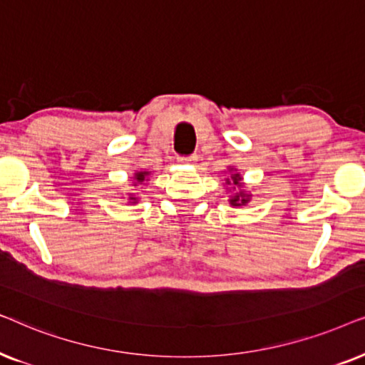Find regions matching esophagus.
Masks as SVG:
<instances>
[{
	"label": "esophagus",
	"instance_id": "1",
	"mask_svg": "<svg viewBox=\"0 0 365 365\" xmlns=\"http://www.w3.org/2000/svg\"><path fill=\"white\" fill-rule=\"evenodd\" d=\"M178 162H182V163H195L197 162V155L192 153V155H188V157H180Z\"/></svg>",
	"mask_w": 365,
	"mask_h": 365
}]
</instances>
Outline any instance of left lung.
<instances>
[{
    "label": "left lung",
    "mask_w": 365,
    "mask_h": 365,
    "mask_svg": "<svg viewBox=\"0 0 365 365\" xmlns=\"http://www.w3.org/2000/svg\"><path fill=\"white\" fill-rule=\"evenodd\" d=\"M227 185H235V187H242V177L240 173H233L230 178H227ZM235 187H233V190H235ZM250 200V195L245 192H237L233 193V197H230V205L232 207H242V205H247Z\"/></svg>",
    "instance_id": "8db88e82"
}]
</instances>
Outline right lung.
<instances>
[{"label":"right lung","instance_id":"add662e5","mask_svg":"<svg viewBox=\"0 0 365 365\" xmlns=\"http://www.w3.org/2000/svg\"><path fill=\"white\" fill-rule=\"evenodd\" d=\"M148 172H137V173H135V182H137V183H143L145 182V180H147V177H148ZM128 200L130 202H132V203H137L138 202V197L137 195H133V193H130V197H128Z\"/></svg>","mask_w":365,"mask_h":365}]
</instances>
